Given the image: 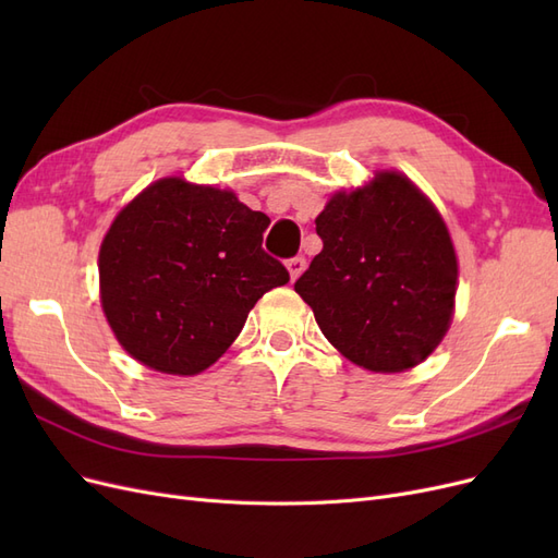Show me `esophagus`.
<instances>
[{"label": "esophagus", "instance_id": "esophagus-1", "mask_svg": "<svg viewBox=\"0 0 558 558\" xmlns=\"http://www.w3.org/2000/svg\"><path fill=\"white\" fill-rule=\"evenodd\" d=\"M286 267H289V275H291V279L295 281L302 272H305L307 260L302 258V256H295V258H291V260H286Z\"/></svg>", "mask_w": 558, "mask_h": 558}]
</instances>
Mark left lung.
<instances>
[{
	"label": "left lung",
	"mask_w": 558,
	"mask_h": 558,
	"mask_svg": "<svg viewBox=\"0 0 558 558\" xmlns=\"http://www.w3.org/2000/svg\"><path fill=\"white\" fill-rule=\"evenodd\" d=\"M324 242L295 293L328 342L373 373H404L442 342L459 263L440 211L400 172L335 193L316 216Z\"/></svg>",
	"instance_id": "1"
}]
</instances>
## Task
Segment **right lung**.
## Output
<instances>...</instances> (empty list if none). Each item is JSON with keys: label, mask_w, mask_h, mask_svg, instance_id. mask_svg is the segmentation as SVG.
<instances>
[{"label": "right lung", "mask_w": 558, "mask_h": 558, "mask_svg": "<svg viewBox=\"0 0 558 558\" xmlns=\"http://www.w3.org/2000/svg\"><path fill=\"white\" fill-rule=\"evenodd\" d=\"M267 226L232 191L181 177L150 183L99 246V298L116 340L165 375L191 377L216 363L253 305L289 283L263 248Z\"/></svg>", "instance_id": "add662e5"}]
</instances>
